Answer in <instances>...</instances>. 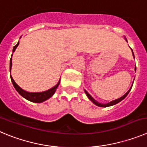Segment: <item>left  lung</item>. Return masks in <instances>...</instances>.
<instances>
[{
  "instance_id": "1",
  "label": "left lung",
  "mask_w": 147,
  "mask_h": 147,
  "mask_svg": "<svg viewBox=\"0 0 147 147\" xmlns=\"http://www.w3.org/2000/svg\"><path fill=\"white\" fill-rule=\"evenodd\" d=\"M125 40L127 41V40L125 39ZM131 51H132L133 56H134V52H133L132 49H131ZM136 67H135V70H136ZM133 83H134V82H133ZM132 86H133V85H132V86H131V87L130 88L129 90H127V92L126 93V94H125L123 96H121V97H120V98H117V99H115V100H114V101H110V102L107 103V104H101V103L98 102V101H96V100L94 99V98H93V97L91 96H90V94H89L88 93L86 90H85V93H86V96H88V98L90 100V101H92V102L94 103V105H96V106H98V107H110V106H112V105H116V104H117V103H119V102H120V101H121L122 100L124 99V98H125L126 96H127V94H128V93L130 92V90H131V88H132Z\"/></svg>"
}]
</instances>
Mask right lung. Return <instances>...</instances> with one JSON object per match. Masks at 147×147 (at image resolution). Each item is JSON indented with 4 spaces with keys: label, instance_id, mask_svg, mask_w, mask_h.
Here are the masks:
<instances>
[{
    "label": "right lung",
    "instance_id": "1",
    "mask_svg": "<svg viewBox=\"0 0 147 147\" xmlns=\"http://www.w3.org/2000/svg\"><path fill=\"white\" fill-rule=\"evenodd\" d=\"M19 44H20V43H19V42H18L17 44H16V46H13V52H14V51L16 50V47H17ZM11 67H12V55L10 59V72H11ZM10 77H11V80L12 83H13V87L15 88L16 91H17V92L22 96L24 97V98H26V99L28 100V101H32V102H35V103L43 102L44 101H46V100L49 99V98H51V97L54 94L55 91L57 90V88H58L59 85V83H60V80H59V81L58 82V83H57L56 86H53V87L49 89V90H46V91L38 92V93H31V92H28V91H26V90H23L22 88H21L20 86H18V85L15 83L13 78H12L11 75H10Z\"/></svg>",
    "mask_w": 147,
    "mask_h": 147
}]
</instances>
